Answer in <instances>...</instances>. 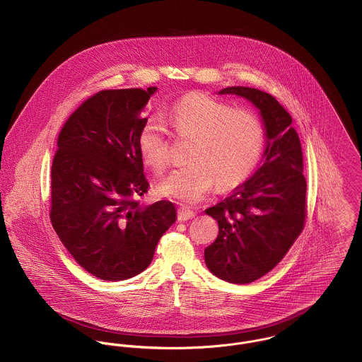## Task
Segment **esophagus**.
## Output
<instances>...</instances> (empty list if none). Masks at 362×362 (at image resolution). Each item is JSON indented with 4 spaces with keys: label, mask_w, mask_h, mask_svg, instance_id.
Wrapping results in <instances>:
<instances>
[{
    "label": "esophagus",
    "mask_w": 362,
    "mask_h": 362,
    "mask_svg": "<svg viewBox=\"0 0 362 362\" xmlns=\"http://www.w3.org/2000/svg\"><path fill=\"white\" fill-rule=\"evenodd\" d=\"M195 211L194 210H189V209H187V207H180L178 209V220L180 221H187V220H189V218H194L195 217Z\"/></svg>",
    "instance_id": "obj_1"
}]
</instances>
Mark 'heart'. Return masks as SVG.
<instances>
[{"label":"heart","instance_id":"heart-1","mask_svg":"<svg viewBox=\"0 0 362 362\" xmlns=\"http://www.w3.org/2000/svg\"><path fill=\"white\" fill-rule=\"evenodd\" d=\"M171 129L192 139L188 161L157 187L160 195L194 205L217 184L231 189L255 170L264 146V129L258 117L247 110H234L204 93H189L173 104L165 114ZM144 161L163 173L170 164L167 129L160 119H148L138 138Z\"/></svg>","mask_w":362,"mask_h":362}]
</instances>
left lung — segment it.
<instances>
[{
    "mask_svg": "<svg viewBox=\"0 0 362 362\" xmlns=\"http://www.w3.org/2000/svg\"><path fill=\"white\" fill-rule=\"evenodd\" d=\"M218 95L247 99L264 127L260 167L228 198L206 209L218 224L216 241L205 250L207 269L228 283L248 284L284 258L304 228L303 151L291 115L272 95L245 86H228Z\"/></svg>",
    "mask_w": 362,
    "mask_h": 362,
    "instance_id": "obj_1",
    "label": "left lung"
}]
</instances>
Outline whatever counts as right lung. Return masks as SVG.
<instances>
[{"mask_svg": "<svg viewBox=\"0 0 362 362\" xmlns=\"http://www.w3.org/2000/svg\"><path fill=\"white\" fill-rule=\"evenodd\" d=\"M156 90H102L71 114L58 135L52 227L79 266L107 281L144 272L177 218L168 201L141 206L134 199L149 188L138 138Z\"/></svg>", "mask_w": 362, "mask_h": 362, "instance_id": "right-lung-1", "label": "right lung"}]
</instances>
